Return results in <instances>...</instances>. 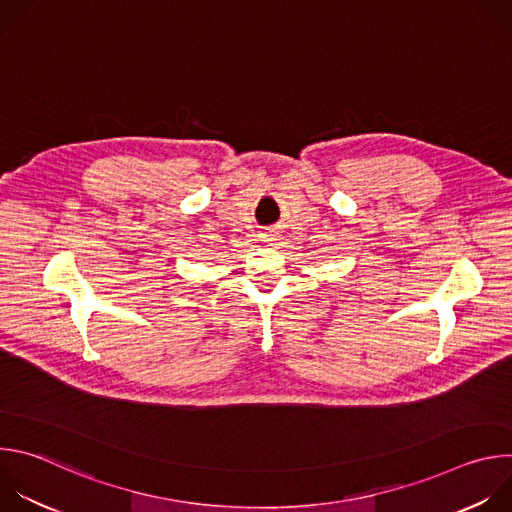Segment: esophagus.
<instances>
[{"label": "esophagus", "instance_id": "1", "mask_svg": "<svg viewBox=\"0 0 512 512\" xmlns=\"http://www.w3.org/2000/svg\"><path fill=\"white\" fill-rule=\"evenodd\" d=\"M265 241L269 243V241H273V237H271V235H265Z\"/></svg>", "mask_w": 512, "mask_h": 512}]
</instances>
